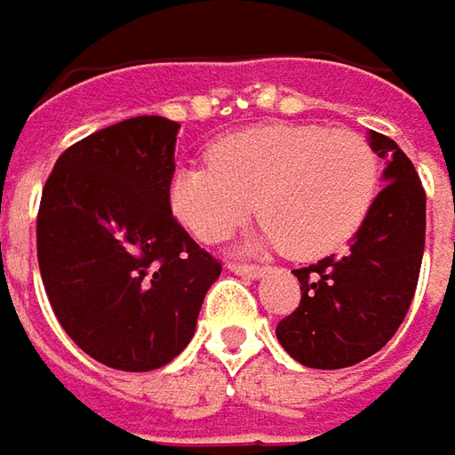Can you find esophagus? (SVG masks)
I'll return each mask as SVG.
<instances>
[{
  "mask_svg": "<svg viewBox=\"0 0 455 455\" xmlns=\"http://www.w3.org/2000/svg\"><path fill=\"white\" fill-rule=\"evenodd\" d=\"M228 270H233L237 275H248V277H260L265 273V267L252 263H240V260H230L228 263Z\"/></svg>",
  "mask_w": 455,
  "mask_h": 455,
  "instance_id": "obj_1",
  "label": "esophagus"
}]
</instances>
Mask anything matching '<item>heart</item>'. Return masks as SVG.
I'll use <instances>...</instances> for the list:
<instances>
[{
    "instance_id": "obj_1",
    "label": "heart",
    "mask_w": 455,
    "mask_h": 455,
    "mask_svg": "<svg viewBox=\"0 0 455 455\" xmlns=\"http://www.w3.org/2000/svg\"><path fill=\"white\" fill-rule=\"evenodd\" d=\"M378 157L348 130L258 124L218 140L210 164L172 175L170 205L203 243H222L255 203L260 240L292 258H320L361 230L378 192Z\"/></svg>"
}]
</instances>
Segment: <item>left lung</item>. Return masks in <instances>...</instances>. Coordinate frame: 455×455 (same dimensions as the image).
<instances>
[{"mask_svg": "<svg viewBox=\"0 0 455 455\" xmlns=\"http://www.w3.org/2000/svg\"><path fill=\"white\" fill-rule=\"evenodd\" d=\"M388 167L361 230L343 255L295 267L300 303L277 323L280 346L320 371L348 368L391 340L413 303L426 245V190L391 137L371 132Z\"/></svg>", "mask_w": 455, "mask_h": 455, "instance_id": "8db88e82", "label": "left lung"}]
</instances>
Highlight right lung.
Segmentation results:
<instances>
[{"instance_id":"1","label":"right lung","mask_w":455,"mask_h":455,"mask_svg":"<svg viewBox=\"0 0 455 455\" xmlns=\"http://www.w3.org/2000/svg\"><path fill=\"white\" fill-rule=\"evenodd\" d=\"M178 130L157 115L97 130L64 149L42 190L36 260L50 306L107 368L172 361L222 273L172 215Z\"/></svg>"}]
</instances>
